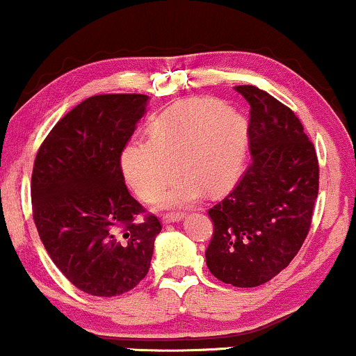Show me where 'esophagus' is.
Wrapping results in <instances>:
<instances>
[{
  "label": "esophagus",
  "instance_id": "1",
  "mask_svg": "<svg viewBox=\"0 0 356 356\" xmlns=\"http://www.w3.org/2000/svg\"><path fill=\"white\" fill-rule=\"evenodd\" d=\"M184 219V212H170V214L162 216V222L170 224V222H179Z\"/></svg>",
  "mask_w": 356,
  "mask_h": 356
}]
</instances>
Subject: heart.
I'll return each instance as SVG.
<instances>
[{"mask_svg":"<svg viewBox=\"0 0 356 356\" xmlns=\"http://www.w3.org/2000/svg\"><path fill=\"white\" fill-rule=\"evenodd\" d=\"M248 122L218 99L174 104L150 124L149 138H134L122 154L127 182L144 201H154L179 172L186 175L165 192L162 206L172 207L231 189L243 172Z\"/></svg>","mask_w":356,"mask_h":356,"instance_id":"heart-1","label":"heart"}]
</instances>
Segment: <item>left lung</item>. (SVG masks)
Here are the masks:
<instances>
[{"instance_id": "left-lung-1", "label": "left lung", "mask_w": 356, "mask_h": 356, "mask_svg": "<svg viewBox=\"0 0 356 356\" xmlns=\"http://www.w3.org/2000/svg\"><path fill=\"white\" fill-rule=\"evenodd\" d=\"M251 105V164L238 186L209 209V271L222 283L254 288L281 273L303 246L318 197L320 167L300 118L264 90L239 85Z\"/></svg>"}]
</instances>
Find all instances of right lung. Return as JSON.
Listing matches in <instances>:
<instances>
[{"label":"right lung","mask_w":356,"mask_h":356,"mask_svg":"<svg viewBox=\"0 0 356 356\" xmlns=\"http://www.w3.org/2000/svg\"><path fill=\"white\" fill-rule=\"evenodd\" d=\"M149 97L108 93L83 100L51 129L31 174L33 219L56 268L92 296L124 295L150 268L154 214L130 195L122 150Z\"/></svg>","instance_id":"add662e5"}]
</instances>
